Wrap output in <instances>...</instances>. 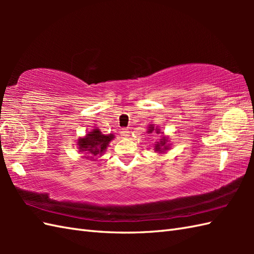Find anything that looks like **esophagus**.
<instances>
[{
  "instance_id": "34e87169",
  "label": "esophagus",
  "mask_w": 254,
  "mask_h": 254,
  "mask_svg": "<svg viewBox=\"0 0 254 254\" xmlns=\"http://www.w3.org/2000/svg\"><path fill=\"white\" fill-rule=\"evenodd\" d=\"M120 133H121V136H123V137L130 136V131H127V128H123V130Z\"/></svg>"
}]
</instances>
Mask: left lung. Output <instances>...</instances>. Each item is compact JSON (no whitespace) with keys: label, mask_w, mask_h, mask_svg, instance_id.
I'll return each instance as SVG.
<instances>
[{"label":"left lung","mask_w":254,"mask_h":254,"mask_svg":"<svg viewBox=\"0 0 254 254\" xmlns=\"http://www.w3.org/2000/svg\"><path fill=\"white\" fill-rule=\"evenodd\" d=\"M154 131V127H150V128H149V130H148V132L149 133H152ZM156 133H159V131L157 130V132H156ZM167 142H168V141H167V138H161L160 139V143H158V144H156V146H155V149L156 150H157V152H158V150H166L167 148H168V146H167V145H166V143Z\"/></svg>","instance_id":"1"}]
</instances>
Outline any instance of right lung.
I'll return each mask as SVG.
<instances>
[{
	"instance_id": "1",
	"label": "right lung",
	"mask_w": 254,
	"mask_h": 254,
	"mask_svg": "<svg viewBox=\"0 0 254 254\" xmlns=\"http://www.w3.org/2000/svg\"><path fill=\"white\" fill-rule=\"evenodd\" d=\"M115 137L113 134L105 135L98 128H94L87 135L78 139V148L88 155V158H93V156H99L106 150L108 144Z\"/></svg>"
}]
</instances>
